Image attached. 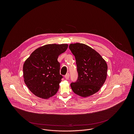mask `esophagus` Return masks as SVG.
Masks as SVG:
<instances>
[{"mask_svg":"<svg viewBox=\"0 0 134 134\" xmlns=\"http://www.w3.org/2000/svg\"><path fill=\"white\" fill-rule=\"evenodd\" d=\"M69 76H70L69 74V73H67V74L65 75V79H66V80H68V79H69Z\"/></svg>","mask_w":134,"mask_h":134,"instance_id":"34e87169","label":"esophagus"}]
</instances>
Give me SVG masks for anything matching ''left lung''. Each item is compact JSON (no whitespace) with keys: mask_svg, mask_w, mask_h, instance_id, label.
Returning <instances> with one entry per match:
<instances>
[{"mask_svg":"<svg viewBox=\"0 0 134 134\" xmlns=\"http://www.w3.org/2000/svg\"><path fill=\"white\" fill-rule=\"evenodd\" d=\"M69 48L74 55L78 73V79L71 83V87L77 95L86 97L96 93L105 81L108 65L96 50L87 45L77 43Z\"/></svg>","mask_w":134,"mask_h":134,"instance_id":"obj_1","label":"left lung"}]
</instances>
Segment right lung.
<instances>
[{
    "label": "right lung",
    "instance_id": "right-lung-1",
    "mask_svg": "<svg viewBox=\"0 0 134 134\" xmlns=\"http://www.w3.org/2000/svg\"><path fill=\"white\" fill-rule=\"evenodd\" d=\"M67 44H48L34 51L24 63L23 76L29 90L37 97L48 99L56 94L63 76L60 74L59 56Z\"/></svg>",
    "mask_w": 134,
    "mask_h": 134
}]
</instances>
